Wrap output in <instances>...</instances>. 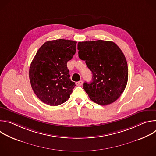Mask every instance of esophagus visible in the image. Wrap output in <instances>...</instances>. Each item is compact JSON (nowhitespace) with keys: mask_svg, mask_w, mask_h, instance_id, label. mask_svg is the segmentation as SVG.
Segmentation results:
<instances>
[{"mask_svg":"<svg viewBox=\"0 0 156 156\" xmlns=\"http://www.w3.org/2000/svg\"><path fill=\"white\" fill-rule=\"evenodd\" d=\"M83 81H78V82H76V84L77 85V86H81L82 84H83Z\"/></svg>","mask_w":156,"mask_h":156,"instance_id":"esophagus-1","label":"esophagus"}]
</instances>
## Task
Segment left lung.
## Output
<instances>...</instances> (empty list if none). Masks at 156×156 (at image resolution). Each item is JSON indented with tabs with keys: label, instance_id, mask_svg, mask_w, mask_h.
<instances>
[{
	"label": "left lung",
	"instance_id": "1",
	"mask_svg": "<svg viewBox=\"0 0 156 156\" xmlns=\"http://www.w3.org/2000/svg\"><path fill=\"white\" fill-rule=\"evenodd\" d=\"M78 49L80 58L93 73L92 81L83 84L88 96L101 105L115 102L124 91L128 78L122 50L114 42L103 40L79 42Z\"/></svg>",
	"mask_w": 156,
	"mask_h": 156
}]
</instances>
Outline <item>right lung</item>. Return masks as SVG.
I'll return each instance as SVG.
<instances>
[{
	"label": "right lung",
	"instance_id": "add662e5",
	"mask_svg": "<svg viewBox=\"0 0 156 156\" xmlns=\"http://www.w3.org/2000/svg\"><path fill=\"white\" fill-rule=\"evenodd\" d=\"M76 42L66 39L48 41L39 49L30 66L33 91L44 103L56 106L66 102L75 83L66 66L76 52Z\"/></svg>",
	"mask_w": 156,
	"mask_h": 156
}]
</instances>
